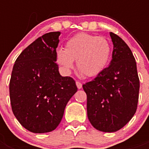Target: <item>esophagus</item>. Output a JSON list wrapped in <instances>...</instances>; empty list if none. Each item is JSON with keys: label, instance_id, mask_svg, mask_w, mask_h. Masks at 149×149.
<instances>
[{"label": "esophagus", "instance_id": "obj_1", "mask_svg": "<svg viewBox=\"0 0 149 149\" xmlns=\"http://www.w3.org/2000/svg\"><path fill=\"white\" fill-rule=\"evenodd\" d=\"M76 84H77V88H78V89H81L82 86H82V84L79 81L76 82Z\"/></svg>", "mask_w": 149, "mask_h": 149}]
</instances>
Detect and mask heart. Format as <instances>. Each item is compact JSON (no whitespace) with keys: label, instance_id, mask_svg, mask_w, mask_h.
<instances>
[{"label":"heart","instance_id":"heart-1","mask_svg":"<svg viewBox=\"0 0 149 149\" xmlns=\"http://www.w3.org/2000/svg\"><path fill=\"white\" fill-rule=\"evenodd\" d=\"M111 55V43L106 38L79 33L66 42L65 49H57L56 60L65 74L71 72L76 60L77 69L82 74L93 77L105 70Z\"/></svg>","mask_w":149,"mask_h":149}]
</instances>
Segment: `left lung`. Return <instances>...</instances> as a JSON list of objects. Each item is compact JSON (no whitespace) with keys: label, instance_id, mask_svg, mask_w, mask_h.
<instances>
[{"label":"left lung","instance_id":"left-lung-1","mask_svg":"<svg viewBox=\"0 0 149 149\" xmlns=\"http://www.w3.org/2000/svg\"><path fill=\"white\" fill-rule=\"evenodd\" d=\"M113 42L108 67L83 85L87 96V117L96 129L114 132L136 112L140 83L132 50L122 38L110 32Z\"/></svg>","mask_w":149,"mask_h":149}]
</instances>
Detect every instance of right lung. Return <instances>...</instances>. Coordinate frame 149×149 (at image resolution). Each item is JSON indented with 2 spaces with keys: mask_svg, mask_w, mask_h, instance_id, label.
Listing matches in <instances>:
<instances>
[{
  "mask_svg": "<svg viewBox=\"0 0 149 149\" xmlns=\"http://www.w3.org/2000/svg\"><path fill=\"white\" fill-rule=\"evenodd\" d=\"M60 34L52 31L37 38L20 54L11 72L9 91L13 113L33 133L56 129L77 91L74 79L62 77L56 63Z\"/></svg>",
  "mask_w": 149,
  "mask_h": 149,
  "instance_id": "1",
  "label": "right lung"
}]
</instances>
